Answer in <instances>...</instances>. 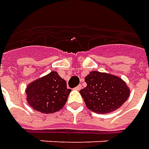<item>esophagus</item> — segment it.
<instances>
[{
  "label": "esophagus",
  "mask_w": 149,
  "mask_h": 149,
  "mask_svg": "<svg viewBox=\"0 0 149 149\" xmlns=\"http://www.w3.org/2000/svg\"><path fill=\"white\" fill-rule=\"evenodd\" d=\"M81 88H82V85H81V84L78 85V86H77L76 88H75V89H76V90H80Z\"/></svg>",
  "instance_id": "1"
}]
</instances>
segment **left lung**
I'll use <instances>...</instances> for the list:
<instances>
[{"mask_svg": "<svg viewBox=\"0 0 149 149\" xmlns=\"http://www.w3.org/2000/svg\"><path fill=\"white\" fill-rule=\"evenodd\" d=\"M85 82L87 86L79 93L87 107L98 114L118 109L130 96L126 84L112 74L92 71L85 77Z\"/></svg>", "mask_w": 149, "mask_h": 149, "instance_id": "1", "label": "left lung"}]
</instances>
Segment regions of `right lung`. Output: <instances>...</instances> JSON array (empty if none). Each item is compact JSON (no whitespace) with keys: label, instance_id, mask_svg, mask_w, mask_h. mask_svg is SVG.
Returning <instances> with one entry per match:
<instances>
[{"label":"right lung","instance_id":"add662e5","mask_svg":"<svg viewBox=\"0 0 149 149\" xmlns=\"http://www.w3.org/2000/svg\"><path fill=\"white\" fill-rule=\"evenodd\" d=\"M70 91L67 88L66 82L52 71L28 85L27 101L36 111L50 114L62 108Z\"/></svg>","mask_w":149,"mask_h":149}]
</instances>
